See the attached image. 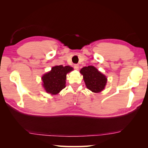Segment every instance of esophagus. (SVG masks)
I'll use <instances>...</instances> for the list:
<instances>
[{"mask_svg":"<svg viewBox=\"0 0 148 148\" xmlns=\"http://www.w3.org/2000/svg\"><path fill=\"white\" fill-rule=\"evenodd\" d=\"M74 67L75 69H76V70H78L79 69V65L78 64H74Z\"/></svg>","mask_w":148,"mask_h":148,"instance_id":"1","label":"esophagus"}]
</instances>
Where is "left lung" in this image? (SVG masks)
I'll use <instances>...</instances> for the list:
<instances>
[{"instance_id": "8db88e82", "label": "left lung", "mask_w": 148, "mask_h": 148, "mask_svg": "<svg viewBox=\"0 0 148 148\" xmlns=\"http://www.w3.org/2000/svg\"><path fill=\"white\" fill-rule=\"evenodd\" d=\"M80 73L83 76V79L87 88L93 93H100L105 88L107 77L92 65L84 67L81 69Z\"/></svg>"}]
</instances>
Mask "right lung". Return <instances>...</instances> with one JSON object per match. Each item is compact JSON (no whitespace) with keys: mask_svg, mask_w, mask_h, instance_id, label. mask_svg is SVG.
Wrapping results in <instances>:
<instances>
[{"mask_svg":"<svg viewBox=\"0 0 148 148\" xmlns=\"http://www.w3.org/2000/svg\"><path fill=\"white\" fill-rule=\"evenodd\" d=\"M73 70L70 66L56 65L42 76V86L46 92L51 95H56L65 87L66 75Z\"/></svg>","mask_w":148,"mask_h":148,"instance_id":"obj_1","label":"right lung"}]
</instances>
